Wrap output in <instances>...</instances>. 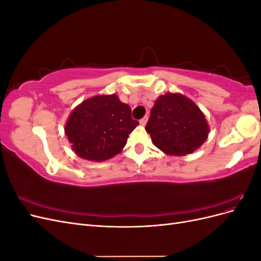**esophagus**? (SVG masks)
<instances>
[{"instance_id":"esophagus-1","label":"esophagus","mask_w":261,"mask_h":261,"mask_svg":"<svg viewBox=\"0 0 261 261\" xmlns=\"http://www.w3.org/2000/svg\"><path fill=\"white\" fill-rule=\"evenodd\" d=\"M147 121H148V117H147V116H145V117L141 118V120L139 121V123H140V125L145 126V125H146V123H147Z\"/></svg>"}]
</instances>
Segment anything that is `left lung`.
I'll list each match as a JSON object with an SVG mask.
<instances>
[{
    "instance_id": "left-lung-1",
    "label": "left lung",
    "mask_w": 261,
    "mask_h": 261,
    "mask_svg": "<svg viewBox=\"0 0 261 261\" xmlns=\"http://www.w3.org/2000/svg\"><path fill=\"white\" fill-rule=\"evenodd\" d=\"M146 130L163 152L185 155L206 141L209 127L200 109L191 99L167 93L155 101Z\"/></svg>"
}]
</instances>
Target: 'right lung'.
<instances>
[{
  "instance_id": "obj_1",
  "label": "right lung",
  "mask_w": 261,
  "mask_h": 261,
  "mask_svg": "<svg viewBox=\"0 0 261 261\" xmlns=\"http://www.w3.org/2000/svg\"><path fill=\"white\" fill-rule=\"evenodd\" d=\"M138 124L132 118L129 106L115 94L96 96L84 101L69 115L65 134L77 155L105 161L121 152Z\"/></svg>"
}]
</instances>
